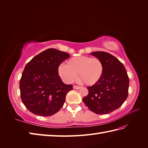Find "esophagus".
<instances>
[{
    "instance_id": "1",
    "label": "esophagus",
    "mask_w": 148,
    "mask_h": 148,
    "mask_svg": "<svg viewBox=\"0 0 148 148\" xmlns=\"http://www.w3.org/2000/svg\"><path fill=\"white\" fill-rule=\"evenodd\" d=\"M81 88V86H76V85H74V86H73V88H74V89L78 90V89H80Z\"/></svg>"
}]
</instances>
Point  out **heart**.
I'll use <instances>...</instances> for the list:
<instances>
[{
    "label": "heart",
    "mask_w": 148,
    "mask_h": 148,
    "mask_svg": "<svg viewBox=\"0 0 148 148\" xmlns=\"http://www.w3.org/2000/svg\"><path fill=\"white\" fill-rule=\"evenodd\" d=\"M104 67L98 58L88 56H75L67 62V65L60 64L58 67L59 76L64 82L71 83L78 77L87 85L97 83L103 76Z\"/></svg>",
    "instance_id": "b5f03b06"
}]
</instances>
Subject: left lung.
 Listing matches in <instances>:
<instances>
[{
  "instance_id": "8db88e82",
  "label": "left lung",
  "mask_w": 148,
  "mask_h": 148,
  "mask_svg": "<svg viewBox=\"0 0 148 148\" xmlns=\"http://www.w3.org/2000/svg\"><path fill=\"white\" fill-rule=\"evenodd\" d=\"M90 54L102 62L104 71L98 83L87 87L88 94L83 100L96 114H109L120 108L127 99L129 78L124 65L115 56L104 51Z\"/></svg>"
}]
</instances>
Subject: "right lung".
<instances>
[{
  "label": "right lung",
  "mask_w": 148,
  "mask_h": 148,
  "mask_svg": "<svg viewBox=\"0 0 148 148\" xmlns=\"http://www.w3.org/2000/svg\"><path fill=\"white\" fill-rule=\"evenodd\" d=\"M69 56L67 53L49 48L26 65L20 81V95L22 102L33 114L52 116L64 106L72 85L62 82L58 67Z\"/></svg>",
  "instance_id": "obj_1"
}]
</instances>
